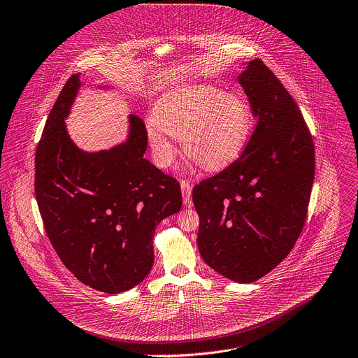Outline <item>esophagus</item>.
<instances>
[{
	"label": "esophagus",
	"mask_w": 358,
	"mask_h": 358,
	"mask_svg": "<svg viewBox=\"0 0 358 358\" xmlns=\"http://www.w3.org/2000/svg\"><path fill=\"white\" fill-rule=\"evenodd\" d=\"M180 185H181V194H182V199L185 203L189 201L191 199V191H192V187L191 184L187 181V180H181L180 181Z\"/></svg>",
	"instance_id": "obj_1"
}]
</instances>
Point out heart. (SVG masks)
Wrapping results in <instances>:
<instances>
[{
  "label": "heart",
  "mask_w": 358,
  "mask_h": 358,
  "mask_svg": "<svg viewBox=\"0 0 358 358\" xmlns=\"http://www.w3.org/2000/svg\"><path fill=\"white\" fill-rule=\"evenodd\" d=\"M251 110L236 92L214 87H187L162 96L147 125L148 143L159 167H169L182 140L185 154L207 170L233 162L247 145Z\"/></svg>",
  "instance_id": "obj_1"
}]
</instances>
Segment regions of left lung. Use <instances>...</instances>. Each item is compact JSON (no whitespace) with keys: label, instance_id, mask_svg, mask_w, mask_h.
<instances>
[{"label":"left lung","instance_id":"obj_1","mask_svg":"<svg viewBox=\"0 0 358 358\" xmlns=\"http://www.w3.org/2000/svg\"><path fill=\"white\" fill-rule=\"evenodd\" d=\"M257 125L243 154L192 189L204 262L252 282L289 254L307 218L314 143L294 99L262 59L240 74Z\"/></svg>","mask_w":358,"mask_h":358}]
</instances>
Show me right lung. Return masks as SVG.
I'll return each mask as SVG.
<instances>
[{
	"mask_svg": "<svg viewBox=\"0 0 358 358\" xmlns=\"http://www.w3.org/2000/svg\"><path fill=\"white\" fill-rule=\"evenodd\" d=\"M81 87L74 74L50 111L36 152V197L44 229L83 284L118 294L140 284L154 263L158 222L180 211L177 180L144 158V121L129 115L128 140L100 152L81 151L66 120Z\"/></svg>",
	"mask_w": 358,
	"mask_h": 358,
	"instance_id": "right-lung-1",
	"label": "right lung"
}]
</instances>
